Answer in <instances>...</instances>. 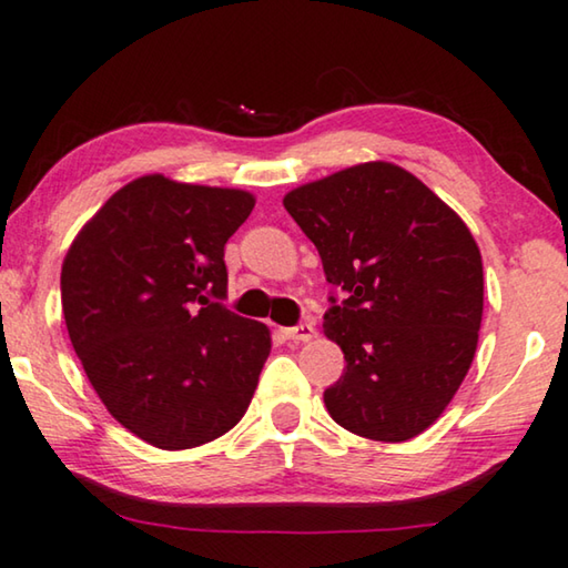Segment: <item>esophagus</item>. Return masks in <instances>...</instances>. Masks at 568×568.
<instances>
[{"instance_id":"34e87169","label":"esophagus","mask_w":568,"mask_h":568,"mask_svg":"<svg viewBox=\"0 0 568 568\" xmlns=\"http://www.w3.org/2000/svg\"><path fill=\"white\" fill-rule=\"evenodd\" d=\"M282 333L286 339H292V343H310V339L317 335V329L312 327V322H302V325L296 327H284Z\"/></svg>"}]
</instances>
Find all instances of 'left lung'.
Instances as JSON below:
<instances>
[{"label":"left lung","mask_w":568,"mask_h":568,"mask_svg":"<svg viewBox=\"0 0 568 568\" xmlns=\"http://www.w3.org/2000/svg\"><path fill=\"white\" fill-rule=\"evenodd\" d=\"M329 284L325 335L345 373L329 416L357 436L406 442L436 422L473 365L483 322V256L465 221L422 180L363 162L284 195Z\"/></svg>","instance_id":"obj_1"}]
</instances>
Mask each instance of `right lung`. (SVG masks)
I'll use <instances>...</instances> for the list:
<instances>
[{
    "label": "right lung",
    "instance_id": "obj_1",
    "mask_svg": "<svg viewBox=\"0 0 568 568\" xmlns=\"http://www.w3.org/2000/svg\"><path fill=\"white\" fill-rule=\"evenodd\" d=\"M246 190L144 174L83 225L60 272L65 327L109 414L160 449L231 432L272 333L225 310L223 251L254 211Z\"/></svg>",
    "mask_w": 568,
    "mask_h": 568
}]
</instances>
